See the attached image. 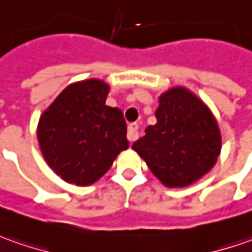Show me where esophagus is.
<instances>
[{"instance_id": "obj_1", "label": "esophagus", "mask_w": 252, "mask_h": 252, "mask_svg": "<svg viewBox=\"0 0 252 252\" xmlns=\"http://www.w3.org/2000/svg\"><path fill=\"white\" fill-rule=\"evenodd\" d=\"M126 136H128V140L133 143L135 140L138 139V124L136 123H133V124H129L128 126V133H126Z\"/></svg>"}]
</instances>
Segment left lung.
I'll use <instances>...</instances> for the list:
<instances>
[{"label": "left lung", "mask_w": 252, "mask_h": 252, "mask_svg": "<svg viewBox=\"0 0 252 252\" xmlns=\"http://www.w3.org/2000/svg\"><path fill=\"white\" fill-rule=\"evenodd\" d=\"M157 123L132 149L167 188H186L208 174L220 155L222 136L210 107L185 87L158 96Z\"/></svg>", "instance_id": "1"}]
</instances>
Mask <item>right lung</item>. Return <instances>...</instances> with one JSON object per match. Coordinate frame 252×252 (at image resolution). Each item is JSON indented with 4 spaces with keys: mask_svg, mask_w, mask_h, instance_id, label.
I'll use <instances>...</instances> for the list:
<instances>
[{
    "mask_svg": "<svg viewBox=\"0 0 252 252\" xmlns=\"http://www.w3.org/2000/svg\"><path fill=\"white\" fill-rule=\"evenodd\" d=\"M99 78L67 85L41 114L37 138L49 168L67 184L90 186L129 148L123 112L106 104Z\"/></svg>",
    "mask_w": 252,
    "mask_h": 252,
    "instance_id": "1",
    "label": "right lung"
}]
</instances>
